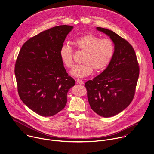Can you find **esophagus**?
<instances>
[{
  "label": "esophagus",
  "instance_id": "esophagus-1",
  "mask_svg": "<svg viewBox=\"0 0 154 154\" xmlns=\"http://www.w3.org/2000/svg\"><path fill=\"white\" fill-rule=\"evenodd\" d=\"M77 83L78 84H80V85H84L85 84V82L82 80H79V79L77 80Z\"/></svg>",
  "mask_w": 154,
  "mask_h": 154
}]
</instances>
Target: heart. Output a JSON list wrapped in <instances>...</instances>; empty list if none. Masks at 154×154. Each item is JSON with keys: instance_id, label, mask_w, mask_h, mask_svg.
I'll return each mask as SVG.
<instances>
[{"instance_id": "b5f03b06", "label": "heart", "mask_w": 154, "mask_h": 154, "mask_svg": "<svg viewBox=\"0 0 154 154\" xmlns=\"http://www.w3.org/2000/svg\"><path fill=\"white\" fill-rule=\"evenodd\" d=\"M75 47L85 53L82 65L75 66L71 74L77 78H84L91 74L93 69L100 71L106 69L111 62L115 54V45L109 38L101 39L99 36L87 34L80 36L74 41ZM60 57L64 65L68 69L74 65L73 50L67 44L60 48Z\"/></svg>"}]
</instances>
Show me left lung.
<instances>
[{
  "label": "left lung",
  "mask_w": 154,
  "mask_h": 154,
  "mask_svg": "<svg viewBox=\"0 0 154 154\" xmlns=\"http://www.w3.org/2000/svg\"><path fill=\"white\" fill-rule=\"evenodd\" d=\"M110 37L115 54L107 68L85 83L91 109L104 118L113 116L132 102L139 74V67L132 46L112 31L97 27Z\"/></svg>",
  "instance_id": "8db88e82"
}]
</instances>
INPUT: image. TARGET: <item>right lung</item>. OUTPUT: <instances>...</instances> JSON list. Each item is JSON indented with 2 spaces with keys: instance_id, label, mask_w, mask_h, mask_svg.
I'll list each match as a JSON object with an SVG mask.
<instances>
[{
  "instance_id": "right-lung-1",
  "label": "right lung",
  "mask_w": 154,
  "mask_h": 154,
  "mask_svg": "<svg viewBox=\"0 0 154 154\" xmlns=\"http://www.w3.org/2000/svg\"><path fill=\"white\" fill-rule=\"evenodd\" d=\"M73 26L60 25L43 31L22 45L15 67L21 100L36 113L52 116L62 110L69 88L75 85L60 57Z\"/></svg>"
}]
</instances>
